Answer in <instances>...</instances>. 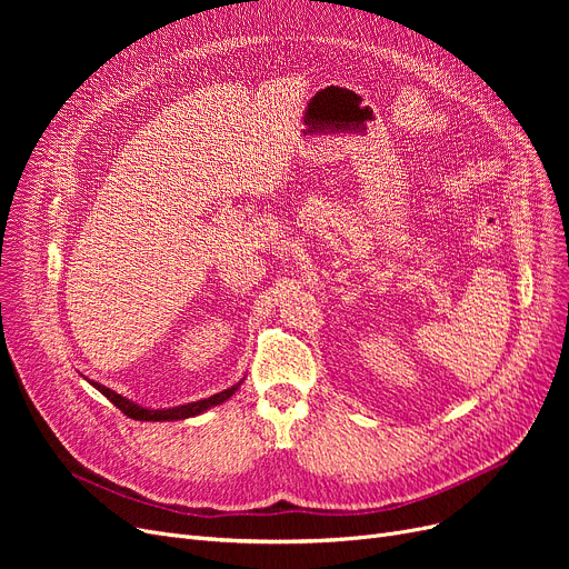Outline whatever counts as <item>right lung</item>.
Wrapping results in <instances>:
<instances>
[{
	"instance_id": "right-lung-1",
	"label": "right lung",
	"mask_w": 569,
	"mask_h": 569,
	"mask_svg": "<svg viewBox=\"0 0 569 569\" xmlns=\"http://www.w3.org/2000/svg\"><path fill=\"white\" fill-rule=\"evenodd\" d=\"M97 390L110 401V403H114L119 410H122L127 417H131V420H140V422H166V420H187V417H193V415H200V412H204L207 408H212V406H219V403H223L226 399H230L234 392H237V387H239V382L234 385V387H230V390H223V392H219V395H214V397H209V399H202V401H193V403H187V406H177V408H166V410H149V408H142V406H138V403H133V401H129V399H124V397H119V395H114L112 390H108V387H103V385H99V382H92Z\"/></svg>"
}]
</instances>
